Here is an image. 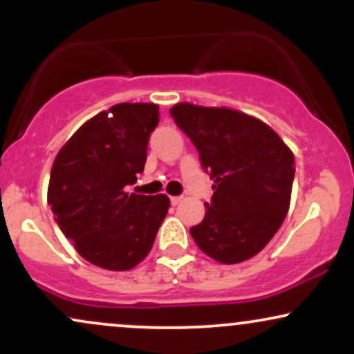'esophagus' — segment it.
Here are the masks:
<instances>
[{"label":"esophagus","mask_w":354,"mask_h":354,"mask_svg":"<svg viewBox=\"0 0 354 354\" xmlns=\"http://www.w3.org/2000/svg\"><path fill=\"white\" fill-rule=\"evenodd\" d=\"M181 200H183V196H171V198H169V201H171L173 206H176Z\"/></svg>","instance_id":"obj_1"}]
</instances>
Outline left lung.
Masks as SVG:
<instances>
[{
	"mask_svg": "<svg viewBox=\"0 0 354 354\" xmlns=\"http://www.w3.org/2000/svg\"><path fill=\"white\" fill-rule=\"evenodd\" d=\"M169 115L214 181L205 219L189 228L194 243L223 265L253 258L290 208L293 153L266 123L234 109L178 103Z\"/></svg>",
	"mask_w": 354,
	"mask_h": 354,
	"instance_id": "8db88e82",
	"label": "left lung"
}]
</instances>
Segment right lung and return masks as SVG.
Segmentation results:
<instances>
[{
  "mask_svg": "<svg viewBox=\"0 0 354 354\" xmlns=\"http://www.w3.org/2000/svg\"><path fill=\"white\" fill-rule=\"evenodd\" d=\"M158 123V104H115L81 126L53 163L48 205L55 221L86 261L104 270L143 261L168 213L166 194L124 191L143 173Z\"/></svg>",
  "mask_w": 354,
  "mask_h": 354,
  "instance_id": "add662e5",
  "label": "right lung"
}]
</instances>
